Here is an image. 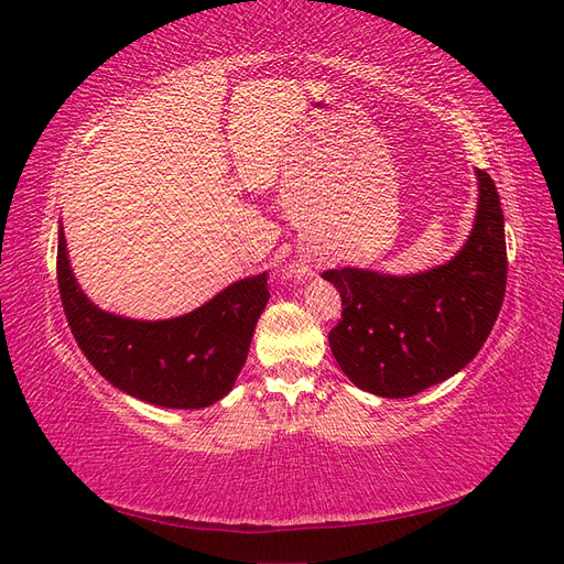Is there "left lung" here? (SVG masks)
<instances>
[{
	"label": "left lung",
	"instance_id": "obj_1",
	"mask_svg": "<svg viewBox=\"0 0 564 564\" xmlns=\"http://www.w3.org/2000/svg\"><path fill=\"white\" fill-rule=\"evenodd\" d=\"M477 212L466 245L416 275L324 270L344 313L329 332L340 371L371 395L412 398L480 352L506 294V232L497 185L477 169Z\"/></svg>",
	"mask_w": 564,
	"mask_h": 564
}]
</instances>
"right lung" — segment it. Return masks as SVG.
<instances>
[{
	"mask_svg": "<svg viewBox=\"0 0 564 564\" xmlns=\"http://www.w3.org/2000/svg\"><path fill=\"white\" fill-rule=\"evenodd\" d=\"M56 270L67 324L87 360L127 395L166 409H202L228 395L270 299L261 272L181 317L148 322L106 313L73 275L63 226Z\"/></svg>",
	"mask_w": 564,
	"mask_h": 564,
	"instance_id": "add662e5",
	"label": "right lung"
}]
</instances>
